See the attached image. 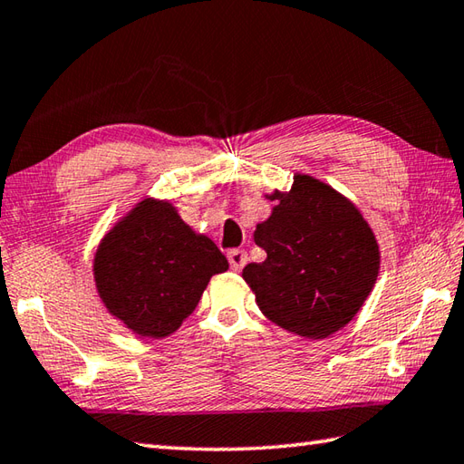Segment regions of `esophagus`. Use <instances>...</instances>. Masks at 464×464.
<instances>
[{
  "mask_svg": "<svg viewBox=\"0 0 464 464\" xmlns=\"http://www.w3.org/2000/svg\"><path fill=\"white\" fill-rule=\"evenodd\" d=\"M228 262H230V268L234 272H238L246 266V264H248V254H246L240 248H234V250L228 252Z\"/></svg>",
  "mask_w": 464,
  "mask_h": 464,
  "instance_id": "obj_1",
  "label": "esophagus"
}]
</instances>
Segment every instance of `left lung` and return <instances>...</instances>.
Instances as JSON below:
<instances>
[{
  "label": "left lung",
  "mask_w": 464,
  "mask_h": 464,
  "mask_svg": "<svg viewBox=\"0 0 464 464\" xmlns=\"http://www.w3.org/2000/svg\"><path fill=\"white\" fill-rule=\"evenodd\" d=\"M254 242L266 260L242 270L256 304L274 324L304 338H326L362 308L381 268V252L358 208L320 179L296 174L290 192H274Z\"/></svg>",
  "instance_id": "1"
}]
</instances>
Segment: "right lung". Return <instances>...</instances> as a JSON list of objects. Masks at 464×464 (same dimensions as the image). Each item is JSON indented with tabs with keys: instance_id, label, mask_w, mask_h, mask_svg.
<instances>
[{
	"instance_id": "right-lung-1",
	"label": "right lung",
	"mask_w": 464,
	"mask_h": 464,
	"mask_svg": "<svg viewBox=\"0 0 464 464\" xmlns=\"http://www.w3.org/2000/svg\"><path fill=\"white\" fill-rule=\"evenodd\" d=\"M228 260L169 202L146 198L103 236L93 280L111 316L141 338H164L196 310Z\"/></svg>"
}]
</instances>
